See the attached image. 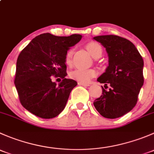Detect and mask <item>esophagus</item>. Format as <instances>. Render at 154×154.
<instances>
[{
    "label": "esophagus",
    "mask_w": 154,
    "mask_h": 154,
    "mask_svg": "<svg viewBox=\"0 0 154 154\" xmlns=\"http://www.w3.org/2000/svg\"><path fill=\"white\" fill-rule=\"evenodd\" d=\"M78 84L80 85V86H90L89 83H83V82H78Z\"/></svg>",
    "instance_id": "esophagus-1"
}]
</instances>
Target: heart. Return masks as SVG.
<instances>
[{"instance_id": "obj_1", "label": "heart", "mask_w": 154, "mask_h": 154, "mask_svg": "<svg viewBox=\"0 0 154 154\" xmlns=\"http://www.w3.org/2000/svg\"><path fill=\"white\" fill-rule=\"evenodd\" d=\"M86 47L88 52L90 53V54L92 57H94V58H98V57L101 56L103 49H102V47L99 43L93 41L89 42L87 43ZM72 56L73 50L70 48V49H68L66 51V55H65V61H66L67 64H70L71 63ZM95 74V71L93 69H86V68H77L74 69V71H71L70 76L74 80L86 83V82H88L90 79L92 78L93 77H94Z\"/></svg>"}]
</instances>
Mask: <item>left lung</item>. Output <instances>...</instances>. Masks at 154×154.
<instances>
[{
	"mask_svg": "<svg viewBox=\"0 0 154 154\" xmlns=\"http://www.w3.org/2000/svg\"><path fill=\"white\" fill-rule=\"evenodd\" d=\"M93 39L106 48L109 66L97 78L104 83L102 95L94 101L97 111L106 119H116L131 111L144 84V61L130 41L115 35H98Z\"/></svg>",
	"mask_w": 154,
	"mask_h": 154,
	"instance_id": "1",
	"label": "left lung"
}]
</instances>
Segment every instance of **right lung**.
<instances>
[{
  "instance_id": "add662e5",
  "label": "right lung",
  "mask_w": 154,
  "mask_h": 154,
  "mask_svg": "<svg viewBox=\"0 0 154 154\" xmlns=\"http://www.w3.org/2000/svg\"><path fill=\"white\" fill-rule=\"evenodd\" d=\"M82 35H37L20 53L16 63L15 85L21 105L42 119H53L62 112L71 90L77 85L66 79V52L80 41ZM63 79L59 85L51 76Z\"/></svg>"
}]
</instances>
